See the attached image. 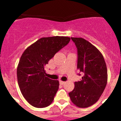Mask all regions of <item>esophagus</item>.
I'll list each match as a JSON object with an SVG mask.
<instances>
[{
	"label": "esophagus",
	"instance_id": "obj_1",
	"mask_svg": "<svg viewBox=\"0 0 121 121\" xmlns=\"http://www.w3.org/2000/svg\"><path fill=\"white\" fill-rule=\"evenodd\" d=\"M59 83L60 85H64V84H65L66 83L65 82H64V81H59Z\"/></svg>",
	"mask_w": 121,
	"mask_h": 121
}]
</instances>
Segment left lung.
Returning a JSON list of instances; mask_svg holds the SVG:
<instances>
[{
	"mask_svg": "<svg viewBox=\"0 0 121 121\" xmlns=\"http://www.w3.org/2000/svg\"><path fill=\"white\" fill-rule=\"evenodd\" d=\"M78 48V69L84 75L74 82L69 93L71 102L79 108H86L99 99L107 85V68L104 58L95 46L82 37H71Z\"/></svg>",
	"mask_w": 121,
	"mask_h": 121,
	"instance_id": "left-lung-1",
	"label": "left lung"
}]
</instances>
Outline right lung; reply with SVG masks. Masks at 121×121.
Returning <instances> with one entry per match:
<instances>
[{
  "instance_id": "1",
  "label": "right lung",
  "mask_w": 121,
  "mask_h": 121,
  "mask_svg": "<svg viewBox=\"0 0 121 121\" xmlns=\"http://www.w3.org/2000/svg\"><path fill=\"white\" fill-rule=\"evenodd\" d=\"M70 40V37L65 36L42 37L22 53L17 68L18 85L32 106L44 108L53 101L59 82L46 77L45 66Z\"/></svg>"
}]
</instances>
